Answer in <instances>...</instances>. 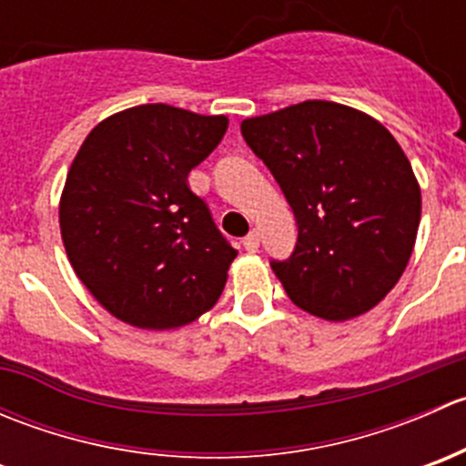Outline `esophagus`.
Segmentation results:
<instances>
[{"label":"esophagus","mask_w":466,"mask_h":466,"mask_svg":"<svg viewBox=\"0 0 466 466\" xmlns=\"http://www.w3.org/2000/svg\"><path fill=\"white\" fill-rule=\"evenodd\" d=\"M243 248H246L248 252H257L259 250V234L257 232H250L246 238H243Z\"/></svg>","instance_id":"obj_1"}]
</instances>
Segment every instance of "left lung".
Returning a JSON list of instances; mask_svg holds the SVG:
<instances>
[{
	"mask_svg": "<svg viewBox=\"0 0 466 466\" xmlns=\"http://www.w3.org/2000/svg\"><path fill=\"white\" fill-rule=\"evenodd\" d=\"M284 191L298 246L272 263L295 307L329 322L372 311L410 261L421 189L380 121L333 101H302L241 121Z\"/></svg>",
	"mask_w": 466,
	"mask_h": 466,
	"instance_id": "1",
	"label": "left lung"
}]
</instances>
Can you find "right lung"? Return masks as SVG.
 <instances>
[{"instance_id": "right-lung-1", "label": "right lung", "mask_w": 466, "mask_h": 466, "mask_svg": "<svg viewBox=\"0 0 466 466\" xmlns=\"http://www.w3.org/2000/svg\"><path fill=\"white\" fill-rule=\"evenodd\" d=\"M225 130V115L146 103L106 116L78 148L60 237L78 279L116 320L168 331L218 302L238 252L187 176Z\"/></svg>"}]
</instances>
